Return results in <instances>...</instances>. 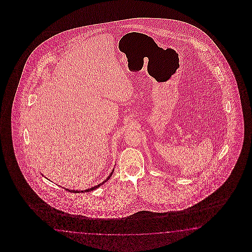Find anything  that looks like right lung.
Wrapping results in <instances>:
<instances>
[{"instance_id":"1","label":"right lung","mask_w":252,"mask_h":252,"mask_svg":"<svg viewBox=\"0 0 252 252\" xmlns=\"http://www.w3.org/2000/svg\"><path fill=\"white\" fill-rule=\"evenodd\" d=\"M113 173H114V170H113V172L110 174V176H108L107 177L106 179L102 182V183L99 184V185H97V186H95V187H93V188H92V189H86V190H81V191H77V190H69L70 192H73V193H79V192H90V191L94 190V189H98L99 188V186H101L102 184L105 183V182H107L109 179H110V177L112 176V175H113ZM66 190H68V189H66Z\"/></svg>"}]
</instances>
